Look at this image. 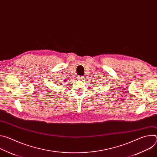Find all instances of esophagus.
<instances>
[{
	"mask_svg": "<svg viewBox=\"0 0 157 157\" xmlns=\"http://www.w3.org/2000/svg\"><path fill=\"white\" fill-rule=\"evenodd\" d=\"M78 79H82L84 78V76H79L78 77Z\"/></svg>",
	"mask_w": 157,
	"mask_h": 157,
	"instance_id": "34e87169",
	"label": "esophagus"
}]
</instances>
